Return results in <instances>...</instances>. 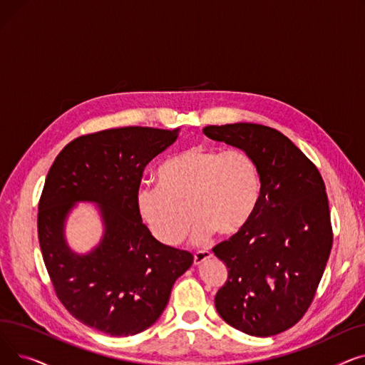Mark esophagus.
<instances>
[{
    "label": "esophagus",
    "instance_id": "34e87169",
    "mask_svg": "<svg viewBox=\"0 0 365 365\" xmlns=\"http://www.w3.org/2000/svg\"><path fill=\"white\" fill-rule=\"evenodd\" d=\"M212 257V253H210L208 250H201V252H197L194 255V263L195 264H201L202 262H205L207 259Z\"/></svg>",
    "mask_w": 365,
    "mask_h": 365
}]
</instances>
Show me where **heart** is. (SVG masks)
<instances>
[{
  "instance_id": "1",
  "label": "heart",
  "mask_w": 365,
  "mask_h": 365,
  "mask_svg": "<svg viewBox=\"0 0 365 365\" xmlns=\"http://www.w3.org/2000/svg\"><path fill=\"white\" fill-rule=\"evenodd\" d=\"M160 185L138 189V210L152 235L176 245L194 217L190 237L202 242L216 231L237 234L252 219L262 195L260 171L244 150L192 146L158 168Z\"/></svg>"
}]
</instances>
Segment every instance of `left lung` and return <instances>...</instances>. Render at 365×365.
Wrapping results in <instances>:
<instances>
[{"label": "left lung", "instance_id": "1", "mask_svg": "<svg viewBox=\"0 0 365 365\" xmlns=\"http://www.w3.org/2000/svg\"><path fill=\"white\" fill-rule=\"evenodd\" d=\"M204 134L252 155L262 182L252 219L213 248L227 267L216 309L245 334L275 336L308 311L331 252L324 180L312 161L275 128L237 123L208 125Z\"/></svg>", "mask_w": 365, "mask_h": 365}]
</instances>
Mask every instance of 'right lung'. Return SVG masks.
<instances>
[{
	"mask_svg": "<svg viewBox=\"0 0 365 365\" xmlns=\"http://www.w3.org/2000/svg\"><path fill=\"white\" fill-rule=\"evenodd\" d=\"M179 128L121 127L76 138L56 157L38 205V240L54 292L72 317L110 336H134L155 322L173 284L194 262L152 237L138 210L145 167L176 142ZM76 202H93L104 225L86 255L67 245Z\"/></svg>",
	"mask_w": 365,
	"mask_h": 365,
	"instance_id": "obj_1",
	"label": "right lung"
}]
</instances>
